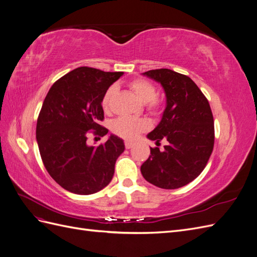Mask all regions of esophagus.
<instances>
[{"mask_svg": "<svg viewBox=\"0 0 257 257\" xmlns=\"http://www.w3.org/2000/svg\"><path fill=\"white\" fill-rule=\"evenodd\" d=\"M134 144L131 143V142H125V148L126 149H131V148H133Z\"/></svg>", "mask_w": 257, "mask_h": 257, "instance_id": "obj_1", "label": "esophagus"}]
</instances>
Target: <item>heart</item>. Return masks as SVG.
I'll return each instance as SVG.
<instances>
[{"instance_id":"1","label":"heart","mask_w":257,"mask_h":257,"mask_svg":"<svg viewBox=\"0 0 257 257\" xmlns=\"http://www.w3.org/2000/svg\"><path fill=\"white\" fill-rule=\"evenodd\" d=\"M130 88L141 100L142 103L147 104L148 109L151 111H158L160 108V100L155 98V87L145 79H136L130 83ZM118 87L115 84L110 85L107 89L102 99V107L104 110H109L110 103L115 95ZM149 127V124L144 119L127 118V116H120L115 119L111 124V130L114 134L126 139H133L138 133Z\"/></svg>"}]
</instances>
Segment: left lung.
Wrapping results in <instances>:
<instances>
[{
  "instance_id": "1",
  "label": "left lung",
  "mask_w": 257,
  "mask_h": 257,
  "mask_svg": "<svg viewBox=\"0 0 257 257\" xmlns=\"http://www.w3.org/2000/svg\"><path fill=\"white\" fill-rule=\"evenodd\" d=\"M162 85L166 96L160 123L147 138L164 149L150 148L141 167L148 182L161 189L181 188L206 167L214 144V124L208 99L190 77L168 68L143 73Z\"/></svg>"
}]
</instances>
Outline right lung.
Returning <instances> with one entry per match:
<instances>
[{
  "instance_id": "obj_1",
  "label": "right lung",
  "mask_w": 257,
  "mask_h": 257,
  "mask_svg": "<svg viewBox=\"0 0 257 257\" xmlns=\"http://www.w3.org/2000/svg\"><path fill=\"white\" fill-rule=\"evenodd\" d=\"M123 72L82 66L53 83L36 124V142L44 165L62 188L90 195L109 184L115 161L125 149L123 139L110 134L98 147L87 144L88 131L105 136L102 99Z\"/></svg>"
}]
</instances>
